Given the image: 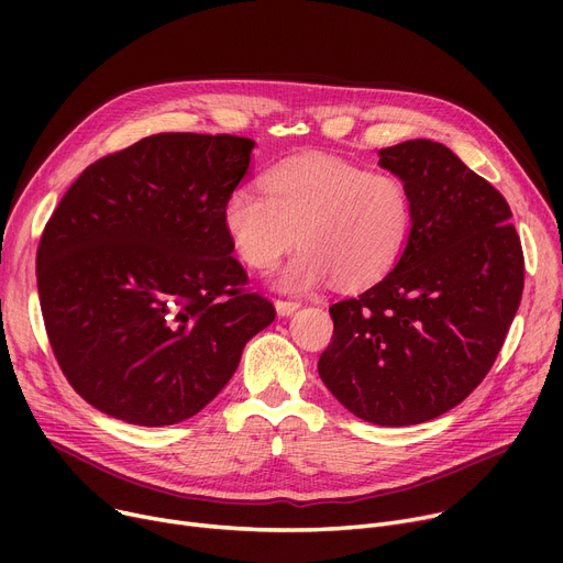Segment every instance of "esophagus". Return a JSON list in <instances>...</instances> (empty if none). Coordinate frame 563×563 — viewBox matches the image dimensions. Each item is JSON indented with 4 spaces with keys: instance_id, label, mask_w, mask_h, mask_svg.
<instances>
[{
    "instance_id": "1",
    "label": "esophagus",
    "mask_w": 563,
    "mask_h": 563,
    "mask_svg": "<svg viewBox=\"0 0 563 563\" xmlns=\"http://www.w3.org/2000/svg\"><path fill=\"white\" fill-rule=\"evenodd\" d=\"M299 308H301L299 301H283V299L276 301V312H278L280 317H289V314L297 312Z\"/></svg>"
}]
</instances>
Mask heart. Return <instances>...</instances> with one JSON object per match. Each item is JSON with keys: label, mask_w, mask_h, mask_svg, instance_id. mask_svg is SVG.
Here are the masks:
<instances>
[{"label": "heart", "mask_w": 563, "mask_h": 563, "mask_svg": "<svg viewBox=\"0 0 563 563\" xmlns=\"http://www.w3.org/2000/svg\"><path fill=\"white\" fill-rule=\"evenodd\" d=\"M264 191L236 187L223 202V225L253 269H272L303 249L276 285L306 291L333 276L344 289L367 287L397 264L412 223L406 185L390 173L310 155L266 173Z\"/></svg>", "instance_id": "1"}]
</instances>
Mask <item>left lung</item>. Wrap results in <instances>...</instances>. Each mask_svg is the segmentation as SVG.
<instances>
[{
	"mask_svg": "<svg viewBox=\"0 0 563 563\" xmlns=\"http://www.w3.org/2000/svg\"><path fill=\"white\" fill-rule=\"evenodd\" d=\"M412 202L395 269L331 306L319 376L353 416L380 427L433 420L475 390L505 344L525 285L509 202L448 145L378 151Z\"/></svg>",
	"mask_w": 563,
	"mask_h": 563,
	"instance_id": "obj_1",
	"label": "left lung"
}]
</instances>
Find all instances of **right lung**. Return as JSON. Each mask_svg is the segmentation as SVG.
Segmentation results:
<instances>
[{
    "label": "right lung",
    "instance_id": "add662e5",
    "mask_svg": "<svg viewBox=\"0 0 563 563\" xmlns=\"http://www.w3.org/2000/svg\"><path fill=\"white\" fill-rule=\"evenodd\" d=\"M255 141L166 132L88 166L38 244L47 338L79 397L139 427L194 418L276 319L246 291L223 202Z\"/></svg>",
    "mask_w": 563,
    "mask_h": 563
}]
</instances>
